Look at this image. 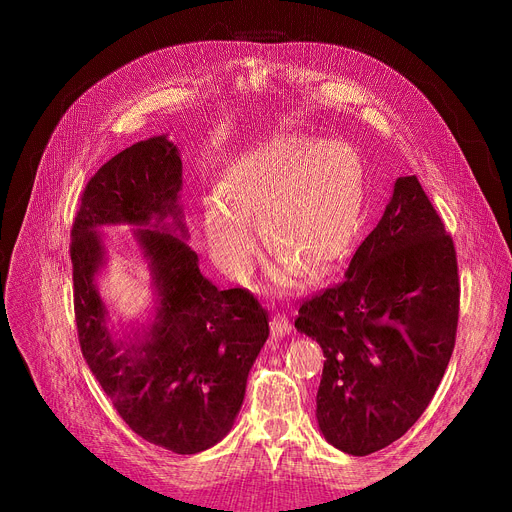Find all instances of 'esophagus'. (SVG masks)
Listing matches in <instances>:
<instances>
[{"label": "esophagus", "mask_w": 512, "mask_h": 512, "mask_svg": "<svg viewBox=\"0 0 512 512\" xmlns=\"http://www.w3.org/2000/svg\"><path fill=\"white\" fill-rule=\"evenodd\" d=\"M290 330H292V326H290L288 317L284 313H274V317H272V334L276 338H284V336L290 334Z\"/></svg>", "instance_id": "34e87169"}]
</instances>
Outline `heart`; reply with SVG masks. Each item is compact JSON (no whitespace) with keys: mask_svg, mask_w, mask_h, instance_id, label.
I'll return each instance as SVG.
<instances>
[{"mask_svg":"<svg viewBox=\"0 0 512 512\" xmlns=\"http://www.w3.org/2000/svg\"><path fill=\"white\" fill-rule=\"evenodd\" d=\"M363 205L359 153L340 139L276 137L242 151L224 166L218 195L203 203L209 249L234 278L257 255V220L265 245L278 255L276 286L303 272L319 276L351 247Z\"/></svg>","mask_w":512,"mask_h":512,"instance_id":"obj_1","label":"heart"}]
</instances>
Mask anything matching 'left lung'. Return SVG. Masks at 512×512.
I'll return each instance as SVG.
<instances>
[{
  "mask_svg": "<svg viewBox=\"0 0 512 512\" xmlns=\"http://www.w3.org/2000/svg\"><path fill=\"white\" fill-rule=\"evenodd\" d=\"M452 238L417 180L400 176L344 280L299 309L319 342V432L338 450H382L423 415L448 367L459 321Z\"/></svg>",
  "mask_w": 512,
  "mask_h": 512,
  "instance_id": "1",
  "label": "left lung"
}]
</instances>
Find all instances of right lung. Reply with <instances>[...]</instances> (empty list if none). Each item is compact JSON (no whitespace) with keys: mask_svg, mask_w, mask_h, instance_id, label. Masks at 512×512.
<instances>
[{"mask_svg":"<svg viewBox=\"0 0 512 512\" xmlns=\"http://www.w3.org/2000/svg\"><path fill=\"white\" fill-rule=\"evenodd\" d=\"M180 191V151L168 134L120 151L85 188L70 257L80 351L95 380L134 434L195 454L232 429L270 317L251 292L220 290L201 274ZM107 225L134 227L148 261L154 309L145 325L109 324L96 284Z\"/></svg>","mask_w":512,"mask_h":512,"instance_id":"add662e5","label":"right lung"}]
</instances>
